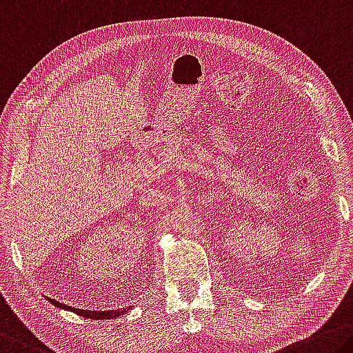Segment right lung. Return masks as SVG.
<instances>
[{
    "instance_id": "obj_1",
    "label": "right lung",
    "mask_w": 353,
    "mask_h": 353,
    "mask_svg": "<svg viewBox=\"0 0 353 353\" xmlns=\"http://www.w3.org/2000/svg\"><path fill=\"white\" fill-rule=\"evenodd\" d=\"M52 303L56 305L58 307H63V310L74 311L75 314H78V316H83L86 319H97V321H105V319L119 317L122 314H127L128 310H130V306H127V307H119V310H114V311H86V310H80V307H72V306H67V305H61L59 301H56V300H52Z\"/></svg>"
}]
</instances>
